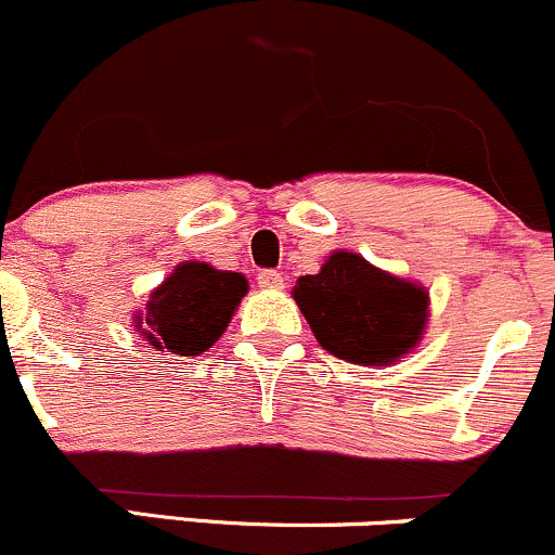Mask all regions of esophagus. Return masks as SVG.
Listing matches in <instances>:
<instances>
[{
    "label": "esophagus",
    "mask_w": 555,
    "mask_h": 555,
    "mask_svg": "<svg viewBox=\"0 0 555 555\" xmlns=\"http://www.w3.org/2000/svg\"><path fill=\"white\" fill-rule=\"evenodd\" d=\"M259 288H264V291H280L285 285V278L280 275L278 270H264V272H259Z\"/></svg>",
    "instance_id": "34e87169"
}]
</instances>
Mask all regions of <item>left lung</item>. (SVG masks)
I'll return each instance as SVG.
<instances>
[{"label": "left lung", "mask_w": 555, "mask_h": 555, "mask_svg": "<svg viewBox=\"0 0 555 555\" xmlns=\"http://www.w3.org/2000/svg\"><path fill=\"white\" fill-rule=\"evenodd\" d=\"M291 296L318 345L356 365L398 363L420 347L430 318L425 285L345 248L325 256L318 275L296 280Z\"/></svg>", "instance_id": "left-lung-1"}]
</instances>
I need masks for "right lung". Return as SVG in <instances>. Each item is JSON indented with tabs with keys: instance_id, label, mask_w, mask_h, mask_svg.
<instances>
[{
	"instance_id": "add662e5",
	"label": "right lung",
	"mask_w": 555,
	"mask_h": 555,
	"mask_svg": "<svg viewBox=\"0 0 555 555\" xmlns=\"http://www.w3.org/2000/svg\"><path fill=\"white\" fill-rule=\"evenodd\" d=\"M245 294L248 280L240 272L181 261L135 312L133 331L165 356H203L221 339Z\"/></svg>"
}]
</instances>
